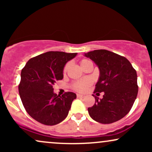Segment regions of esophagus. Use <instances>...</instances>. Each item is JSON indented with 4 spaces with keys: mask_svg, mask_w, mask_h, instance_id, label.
Instances as JSON below:
<instances>
[{
    "mask_svg": "<svg viewBox=\"0 0 152 152\" xmlns=\"http://www.w3.org/2000/svg\"><path fill=\"white\" fill-rule=\"evenodd\" d=\"M76 96H77V98H78V99H81V98H83V97H84V96L82 95V94H76Z\"/></svg>",
    "mask_w": 152,
    "mask_h": 152,
    "instance_id": "obj_1",
    "label": "esophagus"
}]
</instances>
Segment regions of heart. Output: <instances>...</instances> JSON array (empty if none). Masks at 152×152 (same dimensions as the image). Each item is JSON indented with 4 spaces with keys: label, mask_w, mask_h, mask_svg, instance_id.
Masks as SVG:
<instances>
[{
    "label": "heart",
    "mask_w": 152,
    "mask_h": 152,
    "mask_svg": "<svg viewBox=\"0 0 152 152\" xmlns=\"http://www.w3.org/2000/svg\"><path fill=\"white\" fill-rule=\"evenodd\" d=\"M91 62L90 61L87 60V59H83V60H81V61H80V66H81L82 69H83L85 66L88 65V64H91ZM68 68H69V64L66 65L65 68H64V71H67ZM91 83V79H90V78H84V79L81 80V81L75 82L74 83V88L75 90L78 91H84Z\"/></svg>",
    "instance_id": "b5f03b06"
}]
</instances>
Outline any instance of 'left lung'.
Returning <instances> with one entry per match:
<instances>
[{
  "mask_svg": "<svg viewBox=\"0 0 152 152\" xmlns=\"http://www.w3.org/2000/svg\"><path fill=\"white\" fill-rule=\"evenodd\" d=\"M84 56L99 68V77L94 93L104 92L102 99L93 95L96 102L88 108V114L101 124L118 121L129 112L137 99V71L125 57L107 50H94L84 53Z\"/></svg>",
  "mask_w": 152,
  "mask_h": 152,
  "instance_id": "1",
  "label": "left lung"
}]
</instances>
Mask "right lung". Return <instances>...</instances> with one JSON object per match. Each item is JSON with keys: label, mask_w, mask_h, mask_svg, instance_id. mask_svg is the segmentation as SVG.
<instances>
[{"label": "right lung", "mask_w": 152, "mask_h": 152, "mask_svg": "<svg viewBox=\"0 0 152 152\" xmlns=\"http://www.w3.org/2000/svg\"><path fill=\"white\" fill-rule=\"evenodd\" d=\"M77 53L48 51L31 58L20 74L19 94L26 111L35 120L48 126L66 118L76 94L66 92L61 96L53 86L64 78L66 63Z\"/></svg>", "instance_id": "obj_1"}]
</instances>
